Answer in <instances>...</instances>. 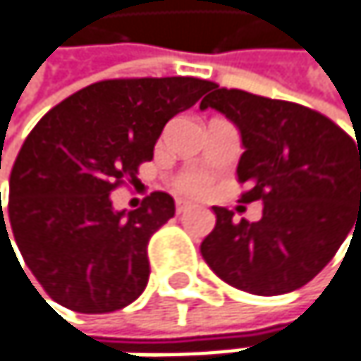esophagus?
<instances>
[{
    "label": "esophagus",
    "mask_w": 361,
    "mask_h": 361,
    "mask_svg": "<svg viewBox=\"0 0 361 361\" xmlns=\"http://www.w3.org/2000/svg\"><path fill=\"white\" fill-rule=\"evenodd\" d=\"M190 207H192V204H190L188 200H183V198H178V200H176V211H178L180 215H181V213H185V211H188Z\"/></svg>",
    "instance_id": "1"
}]
</instances>
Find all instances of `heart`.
Here are the masks:
<instances>
[{"label":"heart","mask_w":361,"mask_h":361,"mask_svg":"<svg viewBox=\"0 0 361 361\" xmlns=\"http://www.w3.org/2000/svg\"><path fill=\"white\" fill-rule=\"evenodd\" d=\"M173 183L183 194H202L209 188V176L198 169H188V171H181Z\"/></svg>","instance_id":"b5f03b06"}]
</instances>
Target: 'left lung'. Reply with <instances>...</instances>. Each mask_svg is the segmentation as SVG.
Wrapping results in <instances>:
<instances>
[{
	"instance_id": "1",
	"label": "left lung",
	"mask_w": 361,
	"mask_h": 361,
	"mask_svg": "<svg viewBox=\"0 0 361 361\" xmlns=\"http://www.w3.org/2000/svg\"><path fill=\"white\" fill-rule=\"evenodd\" d=\"M200 109L224 112L243 135L240 202H263L259 221L213 207L200 252L230 286L274 297L316 278L361 221V148L318 110L213 83ZM357 228V226H355ZM355 234V232H353Z\"/></svg>"
}]
</instances>
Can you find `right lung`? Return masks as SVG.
<instances>
[{
  "mask_svg": "<svg viewBox=\"0 0 361 361\" xmlns=\"http://www.w3.org/2000/svg\"><path fill=\"white\" fill-rule=\"evenodd\" d=\"M211 87L196 77L104 79L56 104L27 135L6 213L27 267L56 303L109 314L144 293L150 236L176 202L152 192L140 209L116 213L110 192L137 181L167 121Z\"/></svg>",
  "mask_w": 361,
  "mask_h": 361,
  "instance_id": "1",
  "label": "right lung"
}]
</instances>
